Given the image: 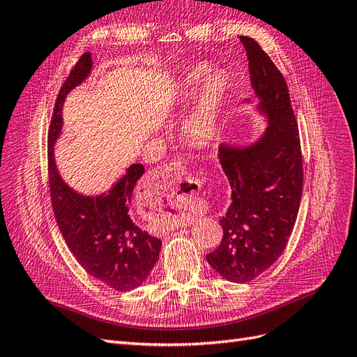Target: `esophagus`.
Masks as SVG:
<instances>
[{"instance_id": "1", "label": "esophagus", "mask_w": 357, "mask_h": 357, "mask_svg": "<svg viewBox=\"0 0 357 357\" xmlns=\"http://www.w3.org/2000/svg\"><path fill=\"white\" fill-rule=\"evenodd\" d=\"M185 176L186 167L181 162H171L156 168L149 177V194L151 199H158L159 202H162V198H167L168 204L171 206L183 204L188 199V194L183 192V194L176 195L172 190H174V186ZM183 222H185V219H183Z\"/></svg>"}]
</instances>
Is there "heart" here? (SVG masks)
Instances as JSON below:
<instances>
[{
    "label": "heart",
    "mask_w": 357,
    "mask_h": 357,
    "mask_svg": "<svg viewBox=\"0 0 357 357\" xmlns=\"http://www.w3.org/2000/svg\"><path fill=\"white\" fill-rule=\"evenodd\" d=\"M207 69L204 66H197L190 69L183 79V93L192 94L197 85L204 81ZM227 79L222 75H211L201 93V99L194 114L186 120L185 132L188 138L198 144L208 142L216 132V117L219 105L225 98Z\"/></svg>",
    "instance_id": "b5f03b06"
}]
</instances>
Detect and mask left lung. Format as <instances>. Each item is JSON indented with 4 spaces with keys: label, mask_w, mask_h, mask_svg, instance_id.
<instances>
[{
    "label": "left lung",
    "mask_w": 357,
    "mask_h": 357,
    "mask_svg": "<svg viewBox=\"0 0 357 357\" xmlns=\"http://www.w3.org/2000/svg\"><path fill=\"white\" fill-rule=\"evenodd\" d=\"M250 84L268 128L248 149L219 147V160L231 186V204L220 218L224 236L206 255L215 271L231 282H249L284 252L296 224L303 189L301 137L290 93L257 40L240 36Z\"/></svg>",
    "instance_id": "8db88e82"
}]
</instances>
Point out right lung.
I'll use <instances>...</instances> for the list:
<instances>
[{
  "label": "right lung",
  "instance_id": "add662e5",
  "mask_svg": "<svg viewBox=\"0 0 357 357\" xmlns=\"http://www.w3.org/2000/svg\"><path fill=\"white\" fill-rule=\"evenodd\" d=\"M91 69V55L84 54L63 82L47 130V177L54 216L66 245L84 271L117 291L139 287L155 267L162 242L135 222L130 201L135 185L144 174L141 163L108 194L84 197L76 194L56 172L52 146L61 130V107L66 94L81 84Z\"/></svg>",
  "mask_w": 357,
  "mask_h": 357
}]
</instances>
